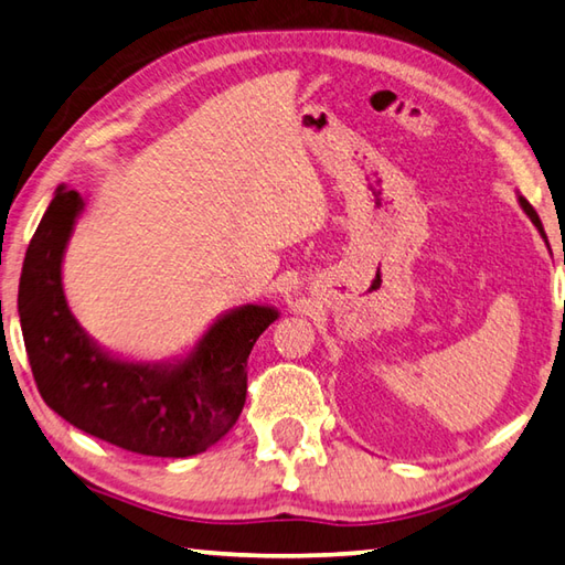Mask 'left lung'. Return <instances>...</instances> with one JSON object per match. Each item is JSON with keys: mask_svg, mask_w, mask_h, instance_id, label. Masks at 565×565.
I'll use <instances>...</instances> for the list:
<instances>
[{"mask_svg": "<svg viewBox=\"0 0 565 565\" xmlns=\"http://www.w3.org/2000/svg\"><path fill=\"white\" fill-rule=\"evenodd\" d=\"M516 198H519V205H522V210H524V213H526V217L532 220L534 227L539 230V235L544 237V242H546V245H548V239H546V232H544V225H541V220H539V215H536V210H534L532 205H529V201H526L524 195H519V193H516Z\"/></svg>", "mask_w": 565, "mask_h": 565, "instance_id": "left-lung-1", "label": "left lung"}]
</instances>
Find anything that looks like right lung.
Returning a JSON list of instances; mask_svg holds the SVG:
<instances>
[{"mask_svg":"<svg viewBox=\"0 0 565 565\" xmlns=\"http://www.w3.org/2000/svg\"><path fill=\"white\" fill-rule=\"evenodd\" d=\"M83 210L81 193L55 188L21 267L19 320L43 402L85 434L141 456L207 450L235 426L247 394V358L279 308H230L183 355L119 358L85 333L63 291V257Z\"/></svg>","mask_w":565,"mask_h":565,"instance_id":"1","label":"right lung"}]
</instances>
